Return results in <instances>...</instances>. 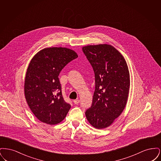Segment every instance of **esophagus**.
Segmentation results:
<instances>
[{
  "label": "esophagus",
  "instance_id": "obj_1",
  "mask_svg": "<svg viewBox=\"0 0 161 161\" xmlns=\"http://www.w3.org/2000/svg\"><path fill=\"white\" fill-rule=\"evenodd\" d=\"M80 101L79 100H74V104H78L80 103Z\"/></svg>",
  "mask_w": 161,
  "mask_h": 161
}]
</instances>
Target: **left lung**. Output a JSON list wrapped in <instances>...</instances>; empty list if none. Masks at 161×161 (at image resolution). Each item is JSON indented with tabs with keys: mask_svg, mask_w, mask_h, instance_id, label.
Segmentation results:
<instances>
[{
	"mask_svg": "<svg viewBox=\"0 0 161 161\" xmlns=\"http://www.w3.org/2000/svg\"><path fill=\"white\" fill-rule=\"evenodd\" d=\"M82 51L92 66L95 81L92 105L86 116L95 128L104 129L125 107L130 87L128 66L123 55L111 45H89Z\"/></svg>",
	"mask_w": 161,
	"mask_h": 161,
	"instance_id": "8db88e82",
	"label": "left lung"
}]
</instances>
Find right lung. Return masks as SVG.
I'll return each instance as SVG.
<instances>
[{
  "label": "right lung",
  "instance_id": "obj_1",
  "mask_svg": "<svg viewBox=\"0 0 161 161\" xmlns=\"http://www.w3.org/2000/svg\"><path fill=\"white\" fill-rule=\"evenodd\" d=\"M78 57L66 47H48L31 60L25 80V95L31 111L40 121L61 122L70 108L63 97L58 75L66 64Z\"/></svg>",
  "mask_w": 161,
  "mask_h": 161
}]
</instances>
